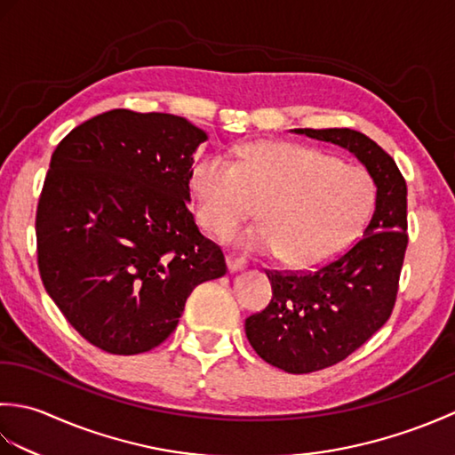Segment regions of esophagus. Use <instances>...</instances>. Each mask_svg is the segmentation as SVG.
<instances>
[{
	"instance_id": "obj_1",
	"label": "esophagus",
	"mask_w": 455,
	"mask_h": 455,
	"mask_svg": "<svg viewBox=\"0 0 455 455\" xmlns=\"http://www.w3.org/2000/svg\"><path fill=\"white\" fill-rule=\"evenodd\" d=\"M227 266H228V272H240V269H244L248 266L246 258H240V256H235V254H228L227 256Z\"/></svg>"
}]
</instances>
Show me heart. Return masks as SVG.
<instances>
[{
    "label": "heart",
    "mask_w": 455,
    "mask_h": 455,
    "mask_svg": "<svg viewBox=\"0 0 455 455\" xmlns=\"http://www.w3.org/2000/svg\"><path fill=\"white\" fill-rule=\"evenodd\" d=\"M191 191L199 225L211 235L228 233L259 201L264 222L230 235V243L295 267L323 266L340 254L373 196L365 170L293 142L248 144L236 162L205 156L193 166Z\"/></svg>",
    "instance_id": "obj_1"
}]
</instances>
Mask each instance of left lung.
<instances>
[{
  "label": "left lung",
  "mask_w": 455,
  "mask_h": 455,
  "mask_svg": "<svg viewBox=\"0 0 455 455\" xmlns=\"http://www.w3.org/2000/svg\"><path fill=\"white\" fill-rule=\"evenodd\" d=\"M350 150L375 183V209L363 236L315 272H266L272 301L246 318L256 354L287 373L331 367L387 323L409 244L407 183L379 144L352 129H293Z\"/></svg>",
  "instance_id": "8db88e82"
}]
</instances>
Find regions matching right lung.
Returning a JSON list of instances; mask_svg holds the SVG:
<instances>
[{"mask_svg":"<svg viewBox=\"0 0 455 455\" xmlns=\"http://www.w3.org/2000/svg\"><path fill=\"white\" fill-rule=\"evenodd\" d=\"M207 132L170 113L113 109L58 144L36 207L43 285L90 344L148 352L199 283L227 274L188 209Z\"/></svg>","mask_w":455,"mask_h":455,"instance_id":"right-lung-1","label":"right lung"}]
</instances>
